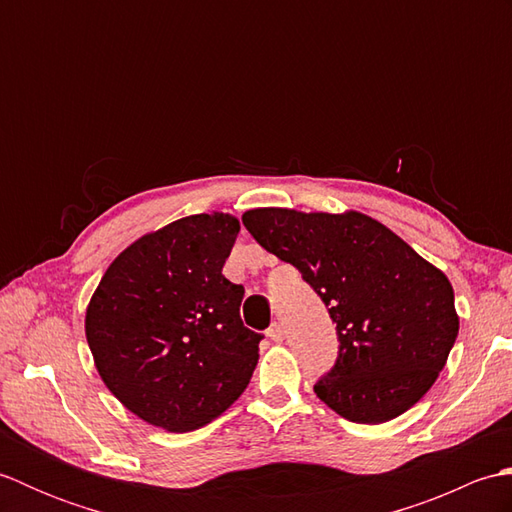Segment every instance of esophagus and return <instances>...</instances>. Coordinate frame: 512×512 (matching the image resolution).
I'll return each instance as SVG.
<instances>
[{"label": "esophagus", "instance_id": "obj_1", "mask_svg": "<svg viewBox=\"0 0 512 512\" xmlns=\"http://www.w3.org/2000/svg\"><path fill=\"white\" fill-rule=\"evenodd\" d=\"M268 336H270V339H273L275 343H279V341H284V328H281V323H273V325H270V328H268Z\"/></svg>", "mask_w": 512, "mask_h": 512}]
</instances>
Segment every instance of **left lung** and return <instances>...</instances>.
Instances as JSON below:
<instances>
[{"mask_svg":"<svg viewBox=\"0 0 512 512\" xmlns=\"http://www.w3.org/2000/svg\"><path fill=\"white\" fill-rule=\"evenodd\" d=\"M242 222L259 246L299 270L336 323L339 354L314 383L325 405L378 424L427 394L460 328L444 273L363 213L255 209Z\"/></svg>","mask_w":512,"mask_h":512,"instance_id":"1","label":"left lung"}]
</instances>
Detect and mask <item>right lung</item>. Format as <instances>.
<instances>
[{
    "instance_id": "right-lung-1",
    "label": "right lung",
    "mask_w": 512,
    "mask_h": 512,
    "mask_svg": "<svg viewBox=\"0 0 512 512\" xmlns=\"http://www.w3.org/2000/svg\"><path fill=\"white\" fill-rule=\"evenodd\" d=\"M239 222L182 217L140 237L107 268L85 334L107 389L138 418L191 431L242 396L264 334L248 330L244 286L222 275Z\"/></svg>"
}]
</instances>
